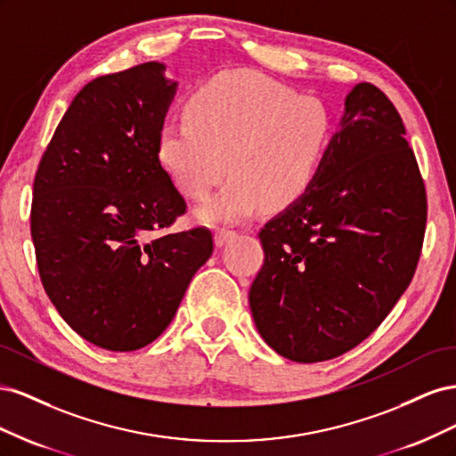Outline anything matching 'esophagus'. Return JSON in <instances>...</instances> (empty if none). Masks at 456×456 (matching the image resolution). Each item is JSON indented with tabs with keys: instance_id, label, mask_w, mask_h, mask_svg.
I'll return each mask as SVG.
<instances>
[{
	"instance_id": "esophagus-1",
	"label": "esophagus",
	"mask_w": 456,
	"mask_h": 456,
	"mask_svg": "<svg viewBox=\"0 0 456 456\" xmlns=\"http://www.w3.org/2000/svg\"><path fill=\"white\" fill-rule=\"evenodd\" d=\"M238 236V232L236 230H228V228H220V230H216L215 232V243H216V247H223V245H226L228 241H232L233 238Z\"/></svg>"
}]
</instances>
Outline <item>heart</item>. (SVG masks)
Wrapping results in <instances>:
<instances>
[{
  "instance_id": "obj_1",
  "label": "heart",
  "mask_w": 456,
  "mask_h": 456,
  "mask_svg": "<svg viewBox=\"0 0 456 456\" xmlns=\"http://www.w3.org/2000/svg\"><path fill=\"white\" fill-rule=\"evenodd\" d=\"M333 139V119L314 96H298L255 72L220 74L161 123L158 158L181 194L201 201L203 224H236L265 203L278 211L306 194Z\"/></svg>"
}]
</instances>
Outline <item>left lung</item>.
Here are the masks:
<instances>
[{
    "label": "left lung",
    "mask_w": 456,
    "mask_h": 456,
    "mask_svg": "<svg viewBox=\"0 0 456 456\" xmlns=\"http://www.w3.org/2000/svg\"><path fill=\"white\" fill-rule=\"evenodd\" d=\"M424 226L403 121L380 89L357 84L315 183L258 233L265 265L249 306L260 337L298 363L357 346L409 287Z\"/></svg>",
    "instance_id": "8db88e82"
}]
</instances>
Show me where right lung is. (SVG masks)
Instances as JSON below:
<instances>
[{"label": "right lung", "instance_id": "obj_1", "mask_svg": "<svg viewBox=\"0 0 456 456\" xmlns=\"http://www.w3.org/2000/svg\"><path fill=\"white\" fill-rule=\"evenodd\" d=\"M165 68L144 62L81 89L34 181L41 283L62 320L110 352L154 342L213 255L209 230L165 232L186 211L158 158L178 89Z\"/></svg>", "mask_w": 456, "mask_h": 456}]
</instances>
